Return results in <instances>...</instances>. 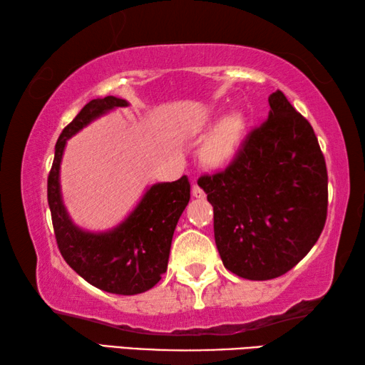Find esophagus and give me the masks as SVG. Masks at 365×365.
Returning a JSON list of instances; mask_svg holds the SVG:
<instances>
[{"instance_id": "1", "label": "esophagus", "mask_w": 365, "mask_h": 365, "mask_svg": "<svg viewBox=\"0 0 365 365\" xmlns=\"http://www.w3.org/2000/svg\"><path fill=\"white\" fill-rule=\"evenodd\" d=\"M193 196H195V197H197V200H202V197L206 196V195H205V191H202L200 187H197L196 183L193 185Z\"/></svg>"}]
</instances>
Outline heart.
<instances>
[{
    "mask_svg": "<svg viewBox=\"0 0 365 365\" xmlns=\"http://www.w3.org/2000/svg\"><path fill=\"white\" fill-rule=\"evenodd\" d=\"M209 127V122L206 123ZM245 132V119L240 113H228L215 122L207 133L200 150L201 160L207 165L217 168L232 160L242 143Z\"/></svg>",
    "mask_w": 365,
    "mask_h": 365,
    "instance_id": "obj_1",
    "label": "heart"
}]
</instances>
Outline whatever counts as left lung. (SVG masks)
<instances>
[{
	"label": "left lung",
	"mask_w": 365,
	"mask_h": 365,
	"mask_svg": "<svg viewBox=\"0 0 365 365\" xmlns=\"http://www.w3.org/2000/svg\"><path fill=\"white\" fill-rule=\"evenodd\" d=\"M269 115L224 172L197 185L214 207L225 269L248 280L287 274L320 237L329 177L311 123L277 90Z\"/></svg>",
	"instance_id": "1"
}]
</instances>
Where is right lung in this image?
Returning <instances> with one entry per match:
<instances>
[{
  "instance_id": "obj_1",
  "label": "right lung",
  "mask_w": 365,
  "mask_h": 365,
  "mask_svg": "<svg viewBox=\"0 0 365 365\" xmlns=\"http://www.w3.org/2000/svg\"><path fill=\"white\" fill-rule=\"evenodd\" d=\"M127 106V100L115 96L85 104L59 135L48 177V205L64 261L90 285L125 296L148 292L168 270L172 237L190 201L188 177L150 185L125 219L108 230L91 232L78 227L64 205L61 163L67 140L110 110Z\"/></svg>"
}]
</instances>
